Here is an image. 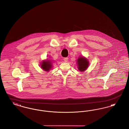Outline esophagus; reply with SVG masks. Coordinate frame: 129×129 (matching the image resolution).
Here are the masks:
<instances>
[{
    "mask_svg": "<svg viewBox=\"0 0 129 129\" xmlns=\"http://www.w3.org/2000/svg\"><path fill=\"white\" fill-rule=\"evenodd\" d=\"M63 60H64V61L65 62H68V57H65V58L63 59Z\"/></svg>",
    "mask_w": 129,
    "mask_h": 129,
    "instance_id": "34e87169",
    "label": "esophagus"
}]
</instances>
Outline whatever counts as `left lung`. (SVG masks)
Here are the masks:
<instances>
[{
    "label": "left lung",
    "mask_w": 129,
    "mask_h": 129,
    "mask_svg": "<svg viewBox=\"0 0 129 129\" xmlns=\"http://www.w3.org/2000/svg\"><path fill=\"white\" fill-rule=\"evenodd\" d=\"M77 64L78 65V70L80 72H84L88 68L89 62L85 57L81 56L78 58Z\"/></svg>",
    "instance_id": "left-lung-1"
}]
</instances>
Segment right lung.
I'll return each mask as SVG.
<instances>
[{
	"instance_id": "obj_1",
	"label": "right lung",
	"mask_w": 129,
	"mask_h": 129,
	"mask_svg": "<svg viewBox=\"0 0 129 129\" xmlns=\"http://www.w3.org/2000/svg\"><path fill=\"white\" fill-rule=\"evenodd\" d=\"M41 66L44 71L49 72V70L52 68V62L49 60H43L41 63Z\"/></svg>"
}]
</instances>
